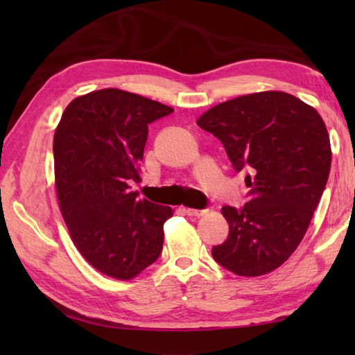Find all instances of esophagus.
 I'll return each instance as SVG.
<instances>
[{"mask_svg": "<svg viewBox=\"0 0 355 355\" xmlns=\"http://www.w3.org/2000/svg\"><path fill=\"white\" fill-rule=\"evenodd\" d=\"M184 212L191 216H202L206 214V210H198V209H191V207H184Z\"/></svg>", "mask_w": 355, "mask_h": 355, "instance_id": "esophagus-1", "label": "esophagus"}]
</instances>
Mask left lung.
<instances>
[{"label":"left lung","instance_id":"1","mask_svg":"<svg viewBox=\"0 0 355 355\" xmlns=\"http://www.w3.org/2000/svg\"><path fill=\"white\" fill-rule=\"evenodd\" d=\"M197 125L221 140L236 172H247L248 201L221 209L230 230L214 259L238 276L267 275L304 239L327 186L325 122L293 94L261 92L215 105Z\"/></svg>","mask_w":355,"mask_h":355}]
</instances>
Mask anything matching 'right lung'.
I'll return each instance as SVG.
<instances>
[{
  "instance_id": "add662e5",
  "label": "right lung",
  "mask_w": 355,
  "mask_h": 355,
  "mask_svg": "<svg viewBox=\"0 0 355 355\" xmlns=\"http://www.w3.org/2000/svg\"><path fill=\"white\" fill-rule=\"evenodd\" d=\"M173 110L119 88L73 99L53 139L59 209L73 244L101 273L131 281L163 248L168 206L137 198L148 123Z\"/></svg>"
}]
</instances>
